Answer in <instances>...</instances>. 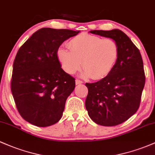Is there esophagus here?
Instances as JSON below:
<instances>
[{
  "instance_id": "esophagus-1",
  "label": "esophagus",
  "mask_w": 155,
  "mask_h": 155,
  "mask_svg": "<svg viewBox=\"0 0 155 155\" xmlns=\"http://www.w3.org/2000/svg\"><path fill=\"white\" fill-rule=\"evenodd\" d=\"M82 81L79 80V79H76V84H82Z\"/></svg>"
}]
</instances>
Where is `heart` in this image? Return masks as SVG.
Masks as SVG:
<instances>
[{
  "mask_svg": "<svg viewBox=\"0 0 155 155\" xmlns=\"http://www.w3.org/2000/svg\"><path fill=\"white\" fill-rule=\"evenodd\" d=\"M68 49L60 47L57 58L63 70L74 74L82 65L81 76L100 79L111 72L118 57V46L115 40L87 33H81L70 40Z\"/></svg>",
  "mask_w": 155,
  "mask_h": 155,
  "instance_id": "obj_1",
  "label": "heart"
}]
</instances>
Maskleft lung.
Masks as SVG:
<instances>
[{
    "mask_svg": "<svg viewBox=\"0 0 155 155\" xmlns=\"http://www.w3.org/2000/svg\"><path fill=\"white\" fill-rule=\"evenodd\" d=\"M91 33L113 39L118 46V57L106 77L86 83L88 94L85 107L97 124L113 127L133 115L140 106L145 84L143 63L140 51L119 29L93 30Z\"/></svg>",
    "mask_w": 155,
    "mask_h": 155,
    "instance_id": "1",
    "label": "left lung"
}]
</instances>
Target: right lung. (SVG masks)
<instances>
[{"label":"right lung","mask_w":155,"mask_h":155,"mask_svg":"<svg viewBox=\"0 0 155 155\" xmlns=\"http://www.w3.org/2000/svg\"><path fill=\"white\" fill-rule=\"evenodd\" d=\"M79 31L42 28L20 48L13 63L11 90L20 115L37 127L57 123L75 79L62 70L57 50Z\"/></svg>","instance_id":"1"}]
</instances>
